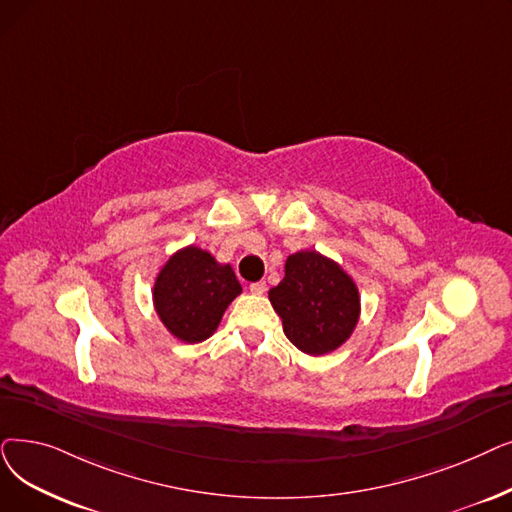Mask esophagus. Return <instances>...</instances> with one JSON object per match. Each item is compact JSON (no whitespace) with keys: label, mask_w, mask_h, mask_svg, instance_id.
I'll list each match as a JSON object with an SVG mask.
<instances>
[{"label":"esophagus","mask_w":512,"mask_h":512,"mask_svg":"<svg viewBox=\"0 0 512 512\" xmlns=\"http://www.w3.org/2000/svg\"><path fill=\"white\" fill-rule=\"evenodd\" d=\"M249 291L253 293V295H263L265 293V282L261 280V282H253L251 286H249Z\"/></svg>","instance_id":"34e87169"}]
</instances>
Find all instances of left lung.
I'll use <instances>...</instances> for the list:
<instances>
[{
	"label": "left lung",
	"mask_w": 512,
	"mask_h": 512,
	"mask_svg": "<svg viewBox=\"0 0 512 512\" xmlns=\"http://www.w3.org/2000/svg\"><path fill=\"white\" fill-rule=\"evenodd\" d=\"M268 297L288 341L314 358L345 345L362 314L360 288L343 265L309 249L286 257L284 278Z\"/></svg>",
	"instance_id": "left-lung-1"
}]
</instances>
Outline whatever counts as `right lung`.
Wrapping results in <instances>:
<instances>
[{"label": "right lung", "instance_id": "1", "mask_svg": "<svg viewBox=\"0 0 512 512\" xmlns=\"http://www.w3.org/2000/svg\"><path fill=\"white\" fill-rule=\"evenodd\" d=\"M240 293L230 263H219L209 251L188 244L177 249L154 278L152 305L171 337L194 345L213 335Z\"/></svg>", "mask_w": 512, "mask_h": 512}]
</instances>
